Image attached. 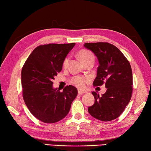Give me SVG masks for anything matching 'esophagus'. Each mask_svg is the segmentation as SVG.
<instances>
[{
	"label": "esophagus",
	"instance_id": "34e87169",
	"mask_svg": "<svg viewBox=\"0 0 151 151\" xmlns=\"http://www.w3.org/2000/svg\"><path fill=\"white\" fill-rule=\"evenodd\" d=\"M86 93V91H81V90H78V94H79V95H82V94H83V93Z\"/></svg>",
	"mask_w": 151,
	"mask_h": 151
}]
</instances>
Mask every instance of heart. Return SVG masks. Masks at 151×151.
Returning a JSON list of instances; mask_svg holds the SVG:
<instances>
[{
    "mask_svg": "<svg viewBox=\"0 0 151 151\" xmlns=\"http://www.w3.org/2000/svg\"><path fill=\"white\" fill-rule=\"evenodd\" d=\"M79 57L82 61L83 63H85L87 61L90 59H94V55L92 52L88 50H81L79 52ZM70 57L67 56L63 62L62 66L63 68H67L70 63ZM91 80V77L89 76H76L71 79L70 83L73 85L76 86L77 88L80 89H84L86 88V84L89 83Z\"/></svg>",
    "mask_w": 151,
    "mask_h": 151,
    "instance_id": "obj_1",
    "label": "heart"
}]
</instances>
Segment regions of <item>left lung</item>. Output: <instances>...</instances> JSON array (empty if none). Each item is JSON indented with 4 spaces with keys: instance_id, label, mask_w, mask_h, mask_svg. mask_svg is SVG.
<instances>
[{
    "instance_id": "1",
    "label": "left lung",
    "mask_w": 151,
    "mask_h": 151,
    "mask_svg": "<svg viewBox=\"0 0 151 151\" xmlns=\"http://www.w3.org/2000/svg\"><path fill=\"white\" fill-rule=\"evenodd\" d=\"M99 60L94 86L105 84L107 91L102 96L96 92L94 104L88 107L92 117L102 121H110L119 117L130 101L133 92V73L130 63L122 52L108 42L85 43Z\"/></svg>"
}]
</instances>
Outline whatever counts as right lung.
Wrapping results in <instances>:
<instances>
[{"instance_id":"right-lung-1","label":"right lung","mask_w":151,"mask_h":151,"mask_svg":"<svg viewBox=\"0 0 151 151\" xmlns=\"http://www.w3.org/2000/svg\"><path fill=\"white\" fill-rule=\"evenodd\" d=\"M76 43L48 44L37 46L21 71L22 97L29 111L45 123L62 120L70 111L78 89L67 86L60 91L52 87L53 80L62 70L63 60Z\"/></svg>"}]
</instances>
